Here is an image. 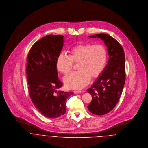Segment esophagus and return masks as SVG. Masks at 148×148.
Here are the masks:
<instances>
[{
    "label": "esophagus",
    "instance_id": "1",
    "mask_svg": "<svg viewBox=\"0 0 148 148\" xmlns=\"http://www.w3.org/2000/svg\"><path fill=\"white\" fill-rule=\"evenodd\" d=\"M74 93L76 94H77V93H81V91L80 90H75V91H74Z\"/></svg>",
    "mask_w": 148,
    "mask_h": 148
}]
</instances>
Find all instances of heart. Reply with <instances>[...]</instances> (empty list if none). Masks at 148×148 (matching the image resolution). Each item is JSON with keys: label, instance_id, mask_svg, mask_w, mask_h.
<instances>
[{"label": "heart", "instance_id": "heart-1", "mask_svg": "<svg viewBox=\"0 0 148 148\" xmlns=\"http://www.w3.org/2000/svg\"><path fill=\"white\" fill-rule=\"evenodd\" d=\"M106 60L105 47L101 44H79L71 48L68 55L60 53L56 60V68L66 74L72 68L73 63H77L76 72L67 74L64 77L66 87L80 89L89 84L90 77H97L103 71Z\"/></svg>", "mask_w": 148, "mask_h": 148}]
</instances>
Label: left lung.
Segmentation results:
<instances>
[{
  "label": "left lung",
  "instance_id": "obj_1",
  "mask_svg": "<svg viewBox=\"0 0 148 148\" xmlns=\"http://www.w3.org/2000/svg\"><path fill=\"white\" fill-rule=\"evenodd\" d=\"M89 38L102 39L107 47L109 59L104 71L87 92L92 96L88 110L96 115H104L116 106L125 82V53L120 44L110 35L99 34Z\"/></svg>",
  "mask_w": 148,
  "mask_h": 148
}]
</instances>
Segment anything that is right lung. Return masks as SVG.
I'll return each instance as SVG.
<instances>
[{"mask_svg": "<svg viewBox=\"0 0 148 148\" xmlns=\"http://www.w3.org/2000/svg\"><path fill=\"white\" fill-rule=\"evenodd\" d=\"M63 35H49L35 42L27 58V77L31 101L44 116L57 118L65 113L66 101L73 93L58 89L62 87L56 60L63 48Z\"/></svg>", "mask_w": 148, "mask_h": 148, "instance_id": "obj_1", "label": "right lung"}]
</instances>
